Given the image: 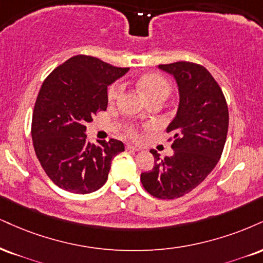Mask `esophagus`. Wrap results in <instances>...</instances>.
I'll return each mask as SVG.
<instances>
[{
	"mask_svg": "<svg viewBox=\"0 0 263 263\" xmlns=\"http://www.w3.org/2000/svg\"><path fill=\"white\" fill-rule=\"evenodd\" d=\"M126 149H127V151H134V152H140L141 148L140 147H136V145H132V144H127V145H126Z\"/></svg>",
	"mask_w": 263,
	"mask_h": 263,
	"instance_id": "obj_1",
	"label": "esophagus"
}]
</instances>
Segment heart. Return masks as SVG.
<instances>
[{
  "label": "heart",
  "mask_w": 263,
  "mask_h": 263,
  "mask_svg": "<svg viewBox=\"0 0 263 263\" xmlns=\"http://www.w3.org/2000/svg\"><path fill=\"white\" fill-rule=\"evenodd\" d=\"M137 85L149 101L152 99H156V98L166 99L169 97L170 90H172L169 82L160 73H147L142 76L137 82ZM122 90L123 85L120 82H116V83L110 85L109 89H107V100H109V103H115L119 99ZM125 134L132 138H138V136H140L137 128L132 123L125 125Z\"/></svg>",
  "instance_id": "heart-1"
}]
</instances>
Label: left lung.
Listing matches in <instances>:
<instances>
[{"label": "left lung", "instance_id": "left-lung-1", "mask_svg": "<svg viewBox=\"0 0 263 263\" xmlns=\"http://www.w3.org/2000/svg\"><path fill=\"white\" fill-rule=\"evenodd\" d=\"M159 68L173 74L179 87L178 112L166 127L173 135L169 141L174 154L162 159L152 149L154 166L141 174V182L154 197L174 200L197 187L217 165L226 144L229 111L219 84L202 65L179 61Z\"/></svg>", "mask_w": 263, "mask_h": 263}]
</instances>
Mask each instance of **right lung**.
Segmentation results:
<instances>
[{"instance_id":"1","label":"right lung","mask_w":263,"mask_h":263,"mask_svg":"<svg viewBox=\"0 0 263 263\" xmlns=\"http://www.w3.org/2000/svg\"><path fill=\"white\" fill-rule=\"evenodd\" d=\"M128 71L87 55L68 59L50 73L31 120L36 158L51 181L73 194H90L106 182L121 141H87V122L107 106V85Z\"/></svg>"}]
</instances>
